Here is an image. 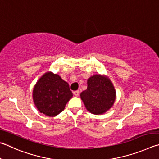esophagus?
I'll list each match as a JSON object with an SVG mask.
<instances>
[{
  "mask_svg": "<svg viewBox=\"0 0 159 159\" xmlns=\"http://www.w3.org/2000/svg\"><path fill=\"white\" fill-rule=\"evenodd\" d=\"M73 93H74V95H75V96H78L80 95V91H79V90L75 91L74 92H73Z\"/></svg>",
  "mask_w": 159,
  "mask_h": 159,
  "instance_id": "1",
  "label": "esophagus"
}]
</instances>
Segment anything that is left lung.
I'll return each instance as SVG.
<instances>
[{
    "label": "left lung",
    "mask_w": 159,
    "mask_h": 159,
    "mask_svg": "<svg viewBox=\"0 0 159 159\" xmlns=\"http://www.w3.org/2000/svg\"><path fill=\"white\" fill-rule=\"evenodd\" d=\"M88 87L80 94L86 108L95 115L103 114L111 108L115 101V90L112 82L100 75L89 78Z\"/></svg>",
    "instance_id": "obj_1"
}]
</instances>
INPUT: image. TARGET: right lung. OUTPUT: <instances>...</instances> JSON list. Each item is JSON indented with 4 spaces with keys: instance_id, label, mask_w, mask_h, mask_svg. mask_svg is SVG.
<instances>
[{
    "instance_id": "add662e5",
    "label": "right lung",
    "mask_w": 159,
    "mask_h": 159,
    "mask_svg": "<svg viewBox=\"0 0 159 159\" xmlns=\"http://www.w3.org/2000/svg\"><path fill=\"white\" fill-rule=\"evenodd\" d=\"M72 96L68 83L52 72H47L40 77L33 89L35 106L49 116H55L62 112Z\"/></svg>"
}]
</instances>
